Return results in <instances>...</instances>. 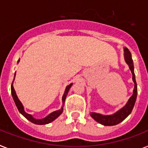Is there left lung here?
<instances>
[{"instance_id":"obj_1","label":"left lung","mask_w":148,"mask_h":148,"mask_svg":"<svg viewBox=\"0 0 148 148\" xmlns=\"http://www.w3.org/2000/svg\"><path fill=\"white\" fill-rule=\"evenodd\" d=\"M125 60L126 63L128 64L130 68L131 71L132 73V80L134 83V88L133 90V95L130 97V99H128V103L124 107L121 109L120 110L116 112L114 115L111 116H103L101 114L96 113V112H91V117L94 119L97 122H99L103 125L111 126L116 125L119 124L121 122L125 119L129 114L132 111L133 107H134V103L136 101L137 93H138V88H137L136 80H135V75L134 72V64H133V60L132 58V55L127 48H125Z\"/></svg>"}]
</instances>
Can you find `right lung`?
I'll return each mask as SVG.
<instances>
[{"label": "right lung", "instance_id": "add662e5", "mask_svg": "<svg viewBox=\"0 0 148 148\" xmlns=\"http://www.w3.org/2000/svg\"><path fill=\"white\" fill-rule=\"evenodd\" d=\"M18 62H19V61H18ZM71 86H72V84H71L70 85H68V86L66 87L65 92H64L63 97H62V101H63V103H64V101H65L67 94H68V91H69V89L71 88ZM11 93H12V97H13V98H14V102H15V104L16 106V107H17L19 112H20V113L22 114L23 116L26 118V119H27L29 121H30L31 122L34 123V124L45 125V124H48V123H50V122H51L52 121H54L55 119H57V118L62 113V112H63V107H62L60 110L53 112L52 113H51L50 115H49V116H47V117L42 119H34V118L32 117L31 115L26 113V112L24 111L23 106L22 103H21V102L19 100L17 96H16V94L15 90H14V86H13V83H12V85H11Z\"/></svg>", "mask_w": 148, "mask_h": 148}]
</instances>
